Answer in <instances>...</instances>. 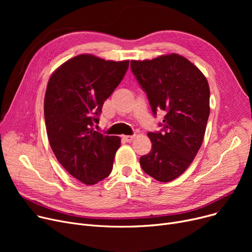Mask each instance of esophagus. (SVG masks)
I'll list each match as a JSON object with an SVG mask.
<instances>
[{"label":"esophagus","instance_id":"obj_1","mask_svg":"<svg viewBox=\"0 0 252 252\" xmlns=\"http://www.w3.org/2000/svg\"><path fill=\"white\" fill-rule=\"evenodd\" d=\"M134 139H135V136H124L123 137V140L126 143H130Z\"/></svg>","mask_w":252,"mask_h":252}]
</instances>
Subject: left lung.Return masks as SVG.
Listing matches in <instances>:
<instances>
[{
  "mask_svg": "<svg viewBox=\"0 0 252 252\" xmlns=\"http://www.w3.org/2000/svg\"><path fill=\"white\" fill-rule=\"evenodd\" d=\"M131 72L147 98L153 115L163 111L158 131H149L151 151L140 158L147 175L165 183L192 163L204 138L209 116V87L203 73L185 57L163 55L130 61Z\"/></svg>",
  "mask_w": 252,
  "mask_h": 252,
  "instance_id": "8db88e82",
  "label": "left lung"
}]
</instances>
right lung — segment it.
I'll return each instance as SVG.
<instances>
[{"label":"right lung","mask_w":252,"mask_h":252,"mask_svg":"<svg viewBox=\"0 0 252 252\" xmlns=\"http://www.w3.org/2000/svg\"><path fill=\"white\" fill-rule=\"evenodd\" d=\"M128 62L83 54L63 63L49 79L44 113L50 146L59 163L86 185L104 180L112 170L121 138L103 135L94 125Z\"/></svg>","instance_id":"add662e5"}]
</instances>
